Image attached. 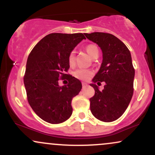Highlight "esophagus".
<instances>
[{"mask_svg":"<svg viewBox=\"0 0 155 155\" xmlns=\"http://www.w3.org/2000/svg\"><path fill=\"white\" fill-rule=\"evenodd\" d=\"M87 86V83H84V82H83V83H82V88H83V89L86 87Z\"/></svg>","mask_w":155,"mask_h":155,"instance_id":"esophagus-1","label":"esophagus"}]
</instances>
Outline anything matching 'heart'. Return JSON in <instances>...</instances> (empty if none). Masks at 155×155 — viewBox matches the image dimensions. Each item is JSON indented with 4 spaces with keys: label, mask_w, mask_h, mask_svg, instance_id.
<instances>
[{
    "label": "heart",
    "mask_w": 155,
    "mask_h": 155,
    "mask_svg": "<svg viewBox=\"0 0 155 155\" xmlns=\"http://www.w3.org/2000/svg\"><path fill=\"white\" fill-rule=\"evenodd\" d=\"M85 49H86L87 54L90 55L92 58H95L96 55H98V49H97V47H96L95 45H94V44L87 45ZM68 64L70 65H73L74 63H75V55H74V52L70 53L68 58ZM92 75V71L89 70V69L78 68L74 72V76H75L76 79L82 80V81H86V80L89 79Z\"/></svg>",
    "instance_id": "heart-1"
}]
</instances>
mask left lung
Returning a JSON list of instances; mask_svg holds the SVG:
<instances>
[{
    "label": "left lung",
    "mask_w": 155,
    "mask_h": 155,
    "mask_svg": "<svg viewBox=\"0 0 155 155\" xmlns=\"http://www.w3.org/2000/svg\"><path fill=\"white\" fill-rule=\"evenodd\" d=\"M84 35L103 52L101 68L90 84L95 90V95L90 99V110L97 120L113 122L123 114L133 97L135 69L130 52L123 42L110 33ZM100 81L106 82L101 91L95 84Z\"/></svg>",
    "instance_id": "left-lung-1"
}]
</instances>
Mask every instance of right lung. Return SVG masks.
I'll return each mask as SVG.
<instances>
[{
  "label": "right lung",
  "mask_w": 155,
  "mask_h": 155,
  "mask_svg": "<svg viewBox=\"0 0 155 155\" xmlns=\"http://www.w3.org/2000/svg\"><path fill=\"white\" fill-rule=\"evenodd\" d=\"M83 39L86 38L82 33H50L35 46L28 56L24 76L28 101L45 122L59 124L71 116L72 99L82 86L79 79L65 72L70 68L69 54ZM64 78L69 83L60 87L58 81Z\"/></svg>",
  "instance_id": "right-lung-1"
}]
</instances>
